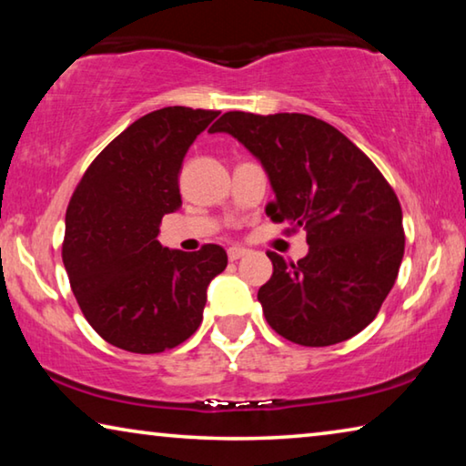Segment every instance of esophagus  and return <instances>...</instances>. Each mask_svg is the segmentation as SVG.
Listing matches in <instances>:
<instances>
[{
    "label": "esophagus",
    "instance_id": "obj_1",
    "mask_svg": "<svg viewBox=\"0 0 466 466\" xmlns=\"http://www.w3.org/2000/svg\"><path fill=\"white\" fill-rule=\"evenodd\" d=\"M247 252L248 250L244 247H230L228 248V258H230V261H238V258H242Z\"/></svg>",
    "mask_w": 466,
    "mask_h": 466
}]
</instances>
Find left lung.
<instances>
[{"instance_id": "left-lung-1", "label": "left lung", "mask_w": 466, "mask_h": 466, "mask_svg": "<svg viewBox=\"0 0 466 466\" xmlns=\"http://www.w3.org/2000/svg\"><path fill=\"white\" fill-rule=\"evenodd\" d=\"M211 133H230L258 157L275 201L265 211L306 230L309 255L286 263L267 252L258 289L269 327L306 347L341 343L376 319L405 252L403 211L374 162L333 125L302 113L230 110Z\"/></svg>"}]
</instances>
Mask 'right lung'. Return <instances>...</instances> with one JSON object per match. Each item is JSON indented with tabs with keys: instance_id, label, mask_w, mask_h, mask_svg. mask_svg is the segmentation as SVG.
I'll list each match as a JSON object with an SVG mask.
<instances>
[{
	"instance_id": "1",
	"label": "right lung",
	"mask_w": 466,
	"mask_h": 466,
	"mask_svg": "<svg viewBox=\"0 0 466 466\" xmlns=\"http://www.w3.org/2000/svg\"><path fill=\"white\" fill-rule=\"evenodd\" d=\"M219 110L167 106L116 136L84 172L69 199L63 265L86 320L110 345L160 353L203 320L209 281L228 255L218 244L170 250L160 222L177 211L187 149Z\"/></svg>"
}]
</instances>
